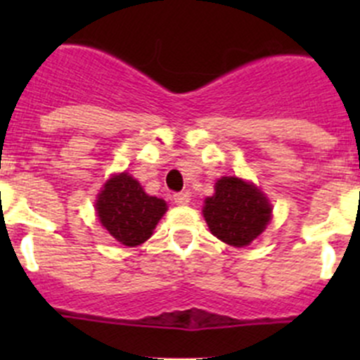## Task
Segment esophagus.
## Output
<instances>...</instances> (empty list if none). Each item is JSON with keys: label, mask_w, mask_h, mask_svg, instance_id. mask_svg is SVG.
<instances>
[{"label": "esophagus", "mask_w": 360, "mask_h": 360, "mask_svg": "<svg viewBox=\"0 0 360 360\" xmlns=\"http://www.w3.org/2000/svg\"><path fill=\"white\" fill-rule=\"evenodd\" d=\"M174 202H176L177 205H186V203L190 202V193H186V191H183V193H176L174 195Z\"/></svg>", "instance_id": "obj_1"}]
</instances>
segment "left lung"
Instances as JSON below:
<instances>
[{"instance_id":"obj_1","label":"left lung","mask_w":360,"mask_h":360,"mask_svg":"<svg viewBox=\"0 0 360 360\" xmlns=\"http://www.w3.org/2000/svg\"><path fill=\"white\" fill-rule=\"evenodd\" d=\"M216 193L205 198L203 217L214 237L233 248L249 245L259 237L271 219L268 198L240 177H221Z\"/></svg>"}]
</instances>
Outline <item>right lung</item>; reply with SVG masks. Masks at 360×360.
Segmentation results:
<instances>
[{"label": "right lung", "instance_id": "right-lung-1", "mask_svg": "<svg viewBox=\"0 0 360 360\" xmlns=\"http://www.w3.org/2000/svg\"><path fill=\"white\" fill-rule=\"evenodd\" d=\"M96 210L108 233L127 248L144 244L167 212L165 200L151 197L127 172L115 174L97 195Z\"/></svg>", "mask_w": 360, "mask_h": 360}]
</instances>
